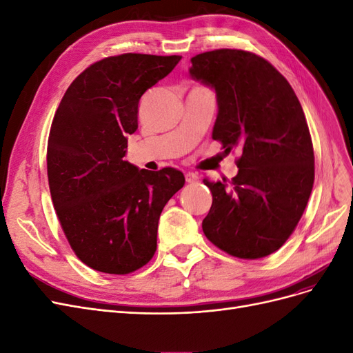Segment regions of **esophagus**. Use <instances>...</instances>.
Segmentation results:
<instances>
[{
  "label": "esophagus",
  "instance_id": "34e87169",
  "mask_svg": "<svg viewBox=\"0 0 353 353\" xmlns=\"http://www.w3.org/2000/svg\"><path fill=\"white\" fill-rule=\"evenodd\" d=\"M185 181H187L188 184H197L199 183V176L196 174H193V172H188V174H185Z\"/></svg>",
  "mask_w": 353,
  "mask_h": 353
}]
</instances>
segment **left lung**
<instances>
[{"mask_svg":"<svg viewBox=\"0 0 353 353\" xmlns=\"http://www.w3.org/2000/svg\"><path fill=\"white\" fill-rule=\"evenodd\" d=\"M190 74L216 91L213 140L225 153L241 148L231 181L203 179L213 197L203 232L236 258H265L292 236L314 185V147L302 105L283 74L250 51L201 52L191 59Z\"/></svg>","mask_w":353,"mask_h":353,"instance_id":"1","label":"left lung"}]
</instances>
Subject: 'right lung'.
<instances>
[{
	"mask_svg": "<svg viewBox=\"0 0 353 353\" xmlns=\"http://www.w3.org/2000/svg\"><path fill=\"white\" fill-rule=\"evenodd\" d=\"M179 60L126 52L95 61L56 110L47 145L52 205L72 250L95 271L125 275L150 262L160 213L185 184L175 168L152 172L123 160L141 95Z\"/></svg>",
	"mask_w": 353,
	"mask_h": 353,
	"instance_id": "obj_1",
	"label": "right lung"
}]
</instances>
